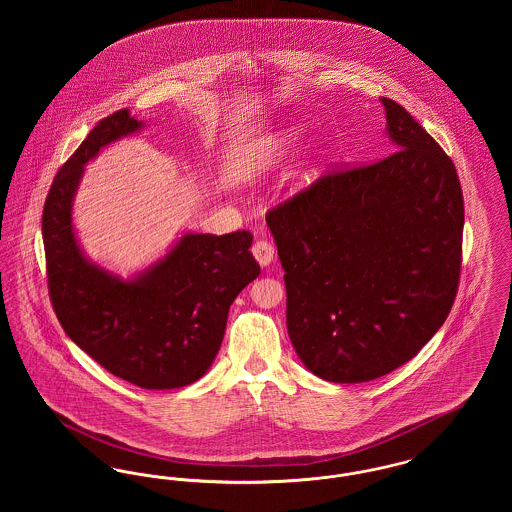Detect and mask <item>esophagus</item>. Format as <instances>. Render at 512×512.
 <instances>
[{
    "instance_id": "34e87169",
    "label": "esophagus",
    "mask_w": 512,
    "mask_h": 512,
    "mask_svg": "<svg viewBox=\"0 0 512 512\" xmlns=\"http://www.w3.org/2000/svg\"><path fill=\"white\" fill-rule=\"evenodd\" d=\"M251 251H253V257L257 259V263L261 265V267H268L272 261H274V245L267 242V240H259V242H255L253 247H251Z\"/></svg>"
}]
</instances>
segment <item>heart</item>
<instances>
[{
	"label": "heart",
	"mask_w": 512,
	"mask_h": 512,
	"mask_svg": "<svg viewBox=\"0 0 512 512\" xmlns=\"http://www.w3.org/2000/svg\"><path fill=\"white\" fill-rule=\"evenodd\" d=\"M301 136H303L301 126H288L284 130H278L274 134H268L265 138L257 140L253 146L247 149L244 161H242L245 176L257 178V176H263L272 169H276L299 144Z\"/></svg>",
	"instance_id": "b5f03b06"
}]
</instances>
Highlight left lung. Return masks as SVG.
Here are the masks:
<instances>
[{
	"mask_svg": "<svg viewBox=\"0 0 512 512\" xmlns=\"http://www.w3.org/2000/svg\"><path fill=\"white\" fill-rule=\"evenodd\" d=\"M382 103L390 155L328 172L267 213L293 349L336 384L411 361L445 322L461 276L455 165L405 107Z\"/></svg>",
	"mask_w": 512,
	"mask_h": 512,
	"instance_id": "8db88e82",
	"label": "left lung"
}]
</instances>
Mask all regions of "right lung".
<instances>
[{
    "label": "right lung",
    "mask_w": 512,
    "mask_h": 512,
    "mask_svg": "<svg viewBox=\"0 0 512 512\" xmlns=\"http://www.w3.org/2000/svg\"><path fill=\"white\" fill-rule=\"evenodd\" d=\"M142 126L128 109L115 111L55 174L42 215L49 299L67 336L105 370L144 390H172L199 380L213 365L230 305L261 268L247 230L188 232L130 280L84 257L73 228L84 165Z\"/></svg>",
    "instance_id": "1"
}]
</instances>
